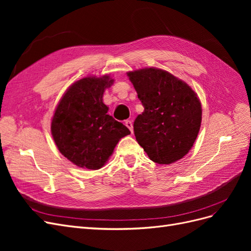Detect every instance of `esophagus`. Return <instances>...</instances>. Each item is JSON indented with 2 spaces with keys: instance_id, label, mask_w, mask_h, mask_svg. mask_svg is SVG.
Here are the masks:
<instances>
[{
  "instance_id": "esophagus-1",
  "label": "esophagus",
  "mask_w": 251,
  "mask_h": 251,
  "mask_svg": "<svg viewBox=\"0 0 251 251\" xmlns=\"http://www.w3.org/2000/svg\"><path fill=\"white\" fill-rule=\"evenodd\" d=\"M125 125L128 127V130H130L133 133V123H132V121L131 120H126Z\"/></svg>"
}]
</instances>
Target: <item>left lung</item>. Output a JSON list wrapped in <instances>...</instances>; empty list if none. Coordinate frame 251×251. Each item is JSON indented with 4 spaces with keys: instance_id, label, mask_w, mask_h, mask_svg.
Listing matches in <instances>:
<instances>
[{
    "instance_id": "left-lung-1",
    "label": "left lung",
    "mask_w": 251,
    "mask_h": 251,
    "mask_svg": "<svg viewBox=\"0 0 251 251\" xmlns=\"http://www.w3.org/2000/svg\"><path fill=\"white\" fill-rule=\"evenodd\" d=\"M144 111L134 121V134L151 161L171 164L194 146L201 120V102L186 82L157 68L128 72Z\"/></svg>"
}]
</instances>
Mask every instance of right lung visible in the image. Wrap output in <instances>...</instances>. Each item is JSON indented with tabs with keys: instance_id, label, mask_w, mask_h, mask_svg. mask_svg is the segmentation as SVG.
I'll return each mask as SVG.
<instances>
[{
	"instance_id": "obj_1",
	"label": "right lung",
	"mask_w": 251,
	"mask_h": 251,
	"mask_svg": "<svg viewBox=\"0 0 251 251\" xmlns=\"http://www.w3.org/2000/svg\"><path fill=\"white\" fill-rule=\"evenodd\" d=\"M114 79L109 75L88 76L66 91L55 109L51 133L57 149L79 168L98 170L130 130L108 114L104 90Z\"/></svg>"
}]
</instances>
